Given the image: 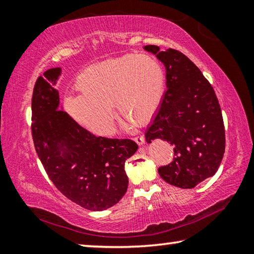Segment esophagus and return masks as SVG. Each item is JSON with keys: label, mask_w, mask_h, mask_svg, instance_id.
Wrapping results in <instances>:
<instances>
[{"label": "esophagus", "mask_w": 254, "mask_h": 254, "mask_svg": "<svg viewBox=\"0 0 254 254\" xmlns=\"http://www.w3.org/2000/svg\"><path fill=\"white\" fill-rule=\"evenodd\" d=\"M134 141L139 144V146H141V144L144 143V136L142 135H138V136H134Z\"/></svg>", "instance_id": "34e87169"}]
</instances>
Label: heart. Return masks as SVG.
<instances>
[{
  "instance_id": "1",
  "label": "heart",
  "mask_w": 254,
  "mask_h": 254,
  "mask_svg": "<svg viewBox=\"0 0 254 254\" xmlns=\"http://www.w3.org/2000/svg\"><path fill=\"white\" fill-rule=\"evenodd\" d=\"M166 75L157 60L128 54L87 67L75 79L79 96L64 102L70 118L98 135L114 131L115 106L119 115L134 126L152 119L165 95Z\"/></svg>"
}]
</instances>
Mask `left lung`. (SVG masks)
Wrapping results in <instances>:
<instances>
[{
  "label": "left lung",
  "instance_id": "left-lung-1",
  "mask_svg": "<svg viewBox=\"0 0 254 254\" xmlns=\"http://www.w3.org/2000/svg\"><path fill=\"white\" fill-rule=\"evenodd\" d=\"M166 69L163 102L146 132V141L166 140L174 159L158 168L165 182L192 189L215 175L225 152L223 115L214 88L199 67L181 52L147 45Z\"/></svg>",
  "mask_w": 254,
  "mask_h": 254
}]
</instances>
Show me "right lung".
Returning <instances> with one entry per match:
<instances>
[{"label":"right lung","mask_w":254,"mask_h":254,"mask_svg":"<svg viewBox=\"0 0 254 254\" xmlns=\"http://www.w3.org/2000/svg\"><path fill=\"white\" fill-rule=\"evenodd\" d=\"M61 67L44 72L31 99V134L40 162L56 189L84 209L118 203L128 185L124 163L138 150L130 139L96 136L60 108L55 84Z\"/></svg>","instance_id":"obj_1"}]
</instances>
